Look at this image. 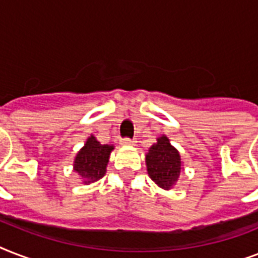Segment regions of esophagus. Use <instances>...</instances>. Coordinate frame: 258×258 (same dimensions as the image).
<instances>
[{
    "mask_svg": "<svg viewBox=\"0 0 258 258\" xmlns=\"http://www.w3.org/2000/svg\"><path fill=\"white\" fill-rule=\"evenodd\" d=\"M120 145L121 146H133L134 141H131V139H128V138H124V139H121L120 141Z\"/></svg>",
    "mask_w": 258,
    "mask_h": 258,
    "instance_id": "1",
    "label": "esophagus"
}]
</instances>
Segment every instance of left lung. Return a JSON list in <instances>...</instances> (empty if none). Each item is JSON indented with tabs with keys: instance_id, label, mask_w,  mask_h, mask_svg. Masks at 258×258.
<instances>
[{
	"instance_id": "left-lung-1",
	"label": "left lung",
	"mask_w": 258,
	"mask_h": 258,
	"mask_svg": "<svg viewBox=\"0 0 258 258\" xmlns=\"http://www.w3.org/2000/svg\"><path fill=\"white\" fill-rule=\"evenodd\" d=\"M146 166L149 176L161 188L170 190L183 174V162L179 151L170 143L166 135L157 138V142L146 154Z\"/></svg>"
}]
</instances>
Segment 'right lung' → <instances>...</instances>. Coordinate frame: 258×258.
I'll list each match as a JSON object with an SVG mask.
<instances>
[{
	"instance_id": "add662e5",
	"label": "right lung",
	"mask_w": 258,
	"mask_h": 258,
	"mask_svg": "<svg viewBox=\"0 0 258 258\" xmlns=\"http://www.w3.org/2000/svg\"><path fill=\"white\" fill-rule=\"evenodd\" d=\"M112 150V145H100L93 135L87 138L74 161V171L82 179V183H93L105 175Z\"/></svg>"
}]
</instances>
